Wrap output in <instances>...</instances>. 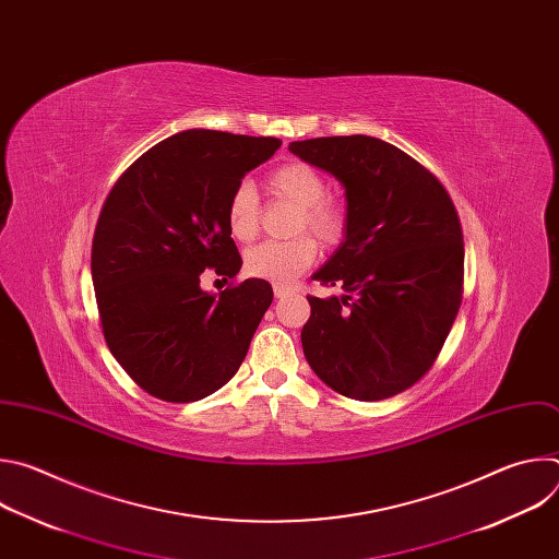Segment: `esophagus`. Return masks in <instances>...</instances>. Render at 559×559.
Segmentation results:
<instances>
[{"label":"esophagus","instance_id":"1","mask_svg":"<svg viewBox=\"0 0 559 559\" xmlns=\"http://www.w3.org/2000/svg\"><path fill=\"white\" fill-rule=\"evenodd\" d=\"M289 294H292V287H289V285H278V283L274 285V296H276V298H285V296H289Z\"/></svg>","mask_w":559,"mask_h":559}]
</instances>
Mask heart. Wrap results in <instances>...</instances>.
<instances>
[{
    "label": "heart",
    "mask_w": 559,
    "mask_h": 559,
    "mask_svg": "<svg viewBox=\"0 0 559 559\" xmlns=\"http://www.w3.org/2000/svg\"><path fill=\"white\" fill-rule=\"evenodd\" d=\"M267 186L278 201L298 207L292 223V234L298 236L250 248L246 252V272L254 278L272 281L274 285H287L296 281L318 254L313 238L300 231H311L321 243L336 246L347 234L349 214L343 203L325 197L328 183L323 175L305 162H289L274 168L267 177ZM225 221L236 241L248 243L257 238L261 229V201L254 186L238 183L231 190Z\"/></svg>",
    "instance_id": "obj_1"
}]
</instances>
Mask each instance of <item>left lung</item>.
Wrapping results in <instances>:
<instances>
[{"label": "left lung", "instance_id": "left-lung-1", "mask_svg": "<svg viewBox=\"0 0 559 559\" xmlns=\"http://www.w3.org/2000/svg\"><path fill=\"white\" fill-rule=\"evenodd\" d=\"M289 150L345 186L349 214L345 243L311 276L345 294L307 296L305 358L334 391L384 401L433 367L457 316L464 241L455 205L431 170L382 139L318 136Z\"/></svg>", "mask_w": 559, "mask_h": 559}]
</instances>
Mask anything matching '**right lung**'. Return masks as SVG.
Listing matches in <instances>:
<instances>
[{"instance_id": "add662e5", "label": "right lung", "mask_w": 559, "mask_h": 559, "mask_svg": "<svg viewBox=\"0 0 559 559\" xmlns=\"http://www.w3.org/2000/svg\"><path fill=\"white\" fill-rule=\"evenodd\" d=\"M278 147L274 136L186 130L143 152L106 197L91 259L104 338L158 401H201L246 360L274 292L234 281L243 261L225 207ZM205 269L230 278L218 297L200 289Z\"/></svg>"}]
</instances>
